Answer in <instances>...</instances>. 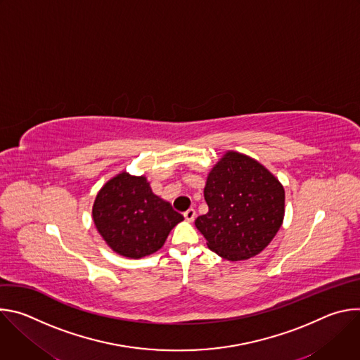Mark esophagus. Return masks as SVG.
<instances>
[{"label": "esophagus", "mask_w": 360, "mask_h": 360, "mask_svg": "<svg viewBox=\"0 0 360 360\" xmlns=\"http://www.w3.org/2000/svg\"><path fill=\"white\" fill-rule=\"evenodd\" d=\"M184 217H185V219H186L188 222H192V221L195 219V217H196V211H195L193 208H189V210H186V211L184 212Z\"/></svg>", "instance_id": "obj_1"}]
</instances>
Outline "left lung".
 Here are the masks:
<instances>
[{
  "label": "left lung",
  "mask_w": 360,
  "mask_h": 360,
  "mask_svg": "<svg viewBox=\"0 0 360 360\" xmlns=\"http://www.w3.org/2000/svg\"><path fill=\"white\" fill-rule=\"evenodd\" d=\"M210 211L195 221L208 248L228 261L252 258L279 231L285 191L259 162L228 152L211 171L203 191Z\"/></svg>",
  "instance_id": "obj_1"
}]
</instances>
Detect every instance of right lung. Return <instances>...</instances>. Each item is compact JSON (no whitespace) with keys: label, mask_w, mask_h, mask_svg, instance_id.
Segmentation results:
<instances>
[{"label":"right lung","mask_w":360,"mask_h":360,"mask_svg":"<svg viewBox=\"0 0 360 360\" xmlns=\"http://www.w3.org/2000/svg\"><path fill=\"white\" fill-rule=\"evenodd\" d=\"M92 217L105 242L117 253L132 259L161 249L171 229L184 219L169 202L150 191L143 176L127 172L102 186Z\"/></svg>","instance_id":"obj_1"}]
</instances>
